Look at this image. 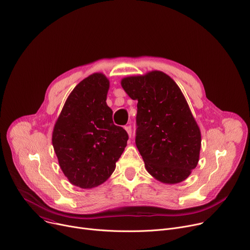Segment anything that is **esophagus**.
Returning <instances> with one entry per match:
<instances>
[{"mask_svg":"<svg viewBox=\"0 0 250 250\" xmlns=\"http://www.w3.org/2000/svg\"><path fill=\"white\" fill-rule=\"evenodd\" d=\"M125 130L127 131V133H128L129 137H131V136H132V129H131V126H130V125H128V126H125Z\"/></svg>","mask_w":250,"mask_h":250,"instance_id":"1","label":"esophagus"}]
</instances>
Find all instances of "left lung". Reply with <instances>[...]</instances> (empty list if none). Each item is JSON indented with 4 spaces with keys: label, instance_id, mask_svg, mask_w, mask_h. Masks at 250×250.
<instances>
[{
    "label": "left lung",
    "instance_id": "8db88e82",
    "mask_svg": "<svg viewBox=\"0 0 250 250\" xmlns=\"http://www.w3.org/2000/svg\"><path fill=\"white\" fill-rule=\"evenodd\" d=\"M121 85L138 101L135 142L146 170L163 183L185 180L197 166L201 133L180 88L161 71L127 77Z\"/></svg>",
    "mask_w": 250,
    "mask_h": 250
}]
</instances>
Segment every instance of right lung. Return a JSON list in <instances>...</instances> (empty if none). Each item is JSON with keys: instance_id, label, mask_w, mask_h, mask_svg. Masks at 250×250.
Here are the masks:
<instances>
[{"instance_id": "add662e5", "label": "right lung", "mask_w": 250, "mask_h": 250, "mask_svg": "<svg viewBox=\"0 0 250 250\" xmlns=\"http://www.w3.org/2000/svg\"><path fill=\"white\" fill-rule=\"evenodd\" d=\"M108 90L105 75L87 77L69 95L53 130L52 143L63 173L84 189L111 176L127 145V132L113 123Z\"/></svg>"}]
</instances>
